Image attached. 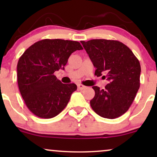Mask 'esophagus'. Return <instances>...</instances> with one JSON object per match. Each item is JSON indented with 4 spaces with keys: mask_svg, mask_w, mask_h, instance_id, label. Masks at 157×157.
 Returning a JSON list of instances; mask_svg holds the SVG:
<instances>
[{
    "mask_svg": "<svg viewBox=\"0 0 157 157\" xmlns=\"http://www.w3.org/2000/svg\"><path fill=\"white\" fill-rule=\"evenodd\" d=\"M77 86H78V89H80V90H83L84 89H86L85 86H83L82 84H80V83L77 84Z\"/></svg>",
    "mask_w": 157,
    "mask_h": 157,
    "instance_id": "obj_1",
    "label": "esophagus"
}]
</instances>
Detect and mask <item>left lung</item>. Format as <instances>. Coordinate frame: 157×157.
Returning a JSON list of instances; mask_svg holds the SVG:
<instances>
[{"label": "left lung", "mask_w": 157, "mask_h": 157, "mask_svg": "<svg viewBox=\"0 0 157 157\" xmlns=\"http://www.w3.org/2000/svg\"><path fill=\"white\" fill-rule=\"evenodd\" d=\"M93 65L96 76L109 81L104 89L93 86L95 96L90 104L100 117L116 119L129 109L140 86L141 66L130 48L113 40L81 41Z\"/></svg>", "instance_id": "8db88e82"}]
</instances>
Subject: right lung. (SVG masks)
<instances>
[{"mask_svg":"<svg viewBox=\"0 0 157 157\" xmlns=\"http://www.w3.org/2000/svg\"><path fill=\"white\" fill-rule=\"evenodd\" d=\"M83 48L78 41L44 39L26 49L17 65L20 93L28 108L43 119L57 116L67 106L75 83H62L54 74L64 70L71 54Z\"/></svg>","mask_w":157,"mask_h":157,"instance_id":"1","label":"right lung"}]
</instances>
